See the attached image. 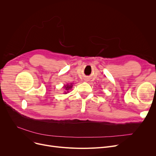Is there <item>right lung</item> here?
I'll use <instances>...</instances> for the list:
<instances>
[{"label": "right lung", "instance_id": "add662e5", "mask_svg": "<svg viewBox=\"0 0 156 156\" xmlns=\"http://www.w3.org/2000/svg\"><path fill=\"white\" fill-rule=\"evenodd\" d=\"M72 87H73L72 84H71V85H65V86H64V88L66 89V90H67V92H69L68 90H69L72 88Z\"/></svg>", "mask_w": 156, "mask_h": 156}]
</instances>
